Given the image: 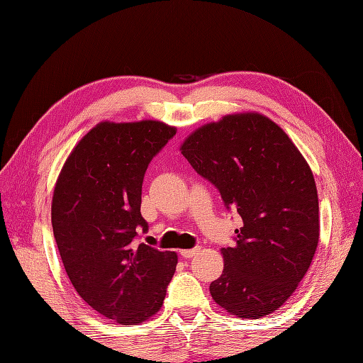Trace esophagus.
<instances>
[{
	"label": "esophagus",
	"mask_w": 363,
	"mask_h": 363,
	"mask_svg": "<svg viewBox=\"0 0 363 363\" xmlns=\"http://www.w3.org/2000/svg\"><path fill=\"white\" fill-rule=\"evenodd\" d=\"M200 252V247H194V249H184L181 250V255L186 257V259H190V257H195Z\"/></svg>",
	"instance_id": "34e87169"
}]
</instances>
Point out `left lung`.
<instances>
[{"label":"left lung","mask_w":363,"mask_h":363,"mask_svg":"<svg viewBox=\"0 0 363 363\" xmlns=\"http://www.w3.org/2000/svg\"><path fill=\"white\" fill-rule=\"evenodd\" d=\"M192 168L242 219L223 247V272L209 292L227 313L259 319L287 301L319 242V200L311 169L289 136L255 113L225 116L182 144Z\"/></svg>","instance_id":"obj_1"}]
</instances>
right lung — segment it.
<instances>
[{
	"mask_svg": "<svg viewBox=\"0 0 363 363\" xmlns=\"http://www.w3.org/2000/svg\"><path fill=\"white\" fill-rule=\"evenodd\" d=\"M176 135L163 122H101L85 135L58 176L52 227L76 292L122 325L163 305L177 255L138 242L143 181L150 160Z\"/></svg>",
	"mask_w": 363,
	"mask_h": 363,
	"instance_id": "1",
	"label": "right lung"
}]
</instances>
